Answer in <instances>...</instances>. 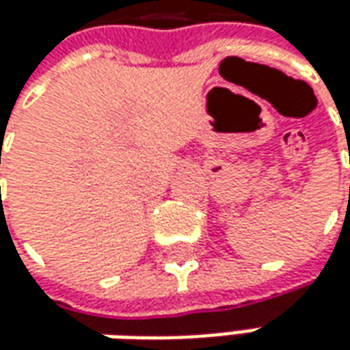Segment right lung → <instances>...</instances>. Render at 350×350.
I'll return each mask as SVG.
<instances>
[{
    "instance_id": "add662e5",
    "label": "right lung",
    "mask_w": 350,
    "mask_h": 350,
    "mask_svg": "<svg viewBox=\"0 0 350 350\" xmlns=\"http://www.w3.org/2000/svg\"><path fill=\"white\" fill-rule=\"evenodd\" d=\"M0 164H1V161H0Z\"/></svg>"
}]
</instances>
